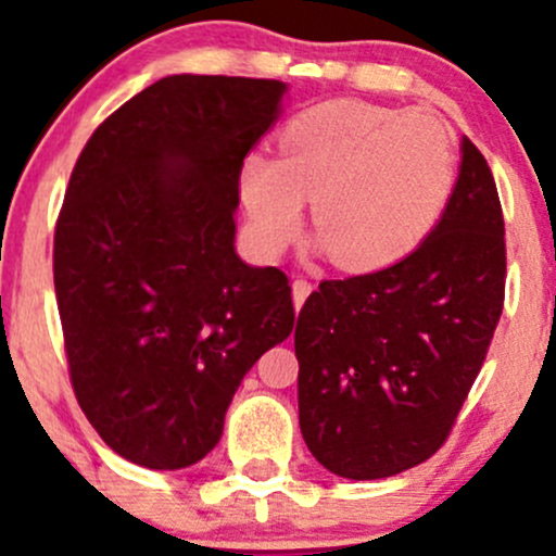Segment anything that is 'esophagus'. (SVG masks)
Instances as JSON below:
<instances>
[{
    "label": "esophagus",
    "mask_w": 556,
    "mask_h": 556,
    "mask_svg": "<svg viewBox=\"0 0 556 556\" xmlns=\"http://www.w3.org/2000/svg\"><path fill=\"white\" fill-rule=\"evenodd\" d=\"M312 282H306V279H295L293 282V304H295V309H301V306H304V301L309 299V293H312Z\"/></svg>",
    "instance_id": "1"
}]
</instances>
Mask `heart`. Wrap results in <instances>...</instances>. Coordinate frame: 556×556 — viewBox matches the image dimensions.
Segmentation results:
<instances>
[{
  "instance_id": "heart-1",
  "label": "heart",
  "mask_w": 556,
  "mask_h": 556,
  "mask_svg": "<svg viewBox=\"0 0 556 556\" xmlns=\"http://www.w3.org/2000/svg\"><path fill=\"white\" fill-rule=\"evenodd\" d=\"M454 182L457 144L444 117L339 99L295 115L279 134L277 161L247 155L239 195L261 255L295 242L312 201V226L336 266L377 271L430 237Z\"/></svg>"
}]
</instances>
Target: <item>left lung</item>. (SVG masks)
<instances>
[{
  "label": "left lung",
  "mask_w": 556,
  "mask_h": 556,
  "mask_svg": "<svg viewBox=\"0 0 556 556\" xmlns=\"http://www.w3.org/2000/svg\"><path fill=\"white\" fill-rule=\"evenodd\" d=\"M459 153L430 237L382 271L328 279L299 314L301 433L344 479H387L444 446L501 319V199L468 137Z\"/></svg>",
  "instance_id": "obj_1"
}]
</instances>
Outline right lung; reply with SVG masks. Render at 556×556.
<instances>
[{"label": "right lung", "mask_w": 556, "mask_h": 556, "mask_svg": "<svg viewBox=\"0 0 556 556\" xmlns=\"http://www.w3.org/2000/svg\"><path fill=\"white\" fill-rule=\"evenodd\" d=\"M288 86L172 75L91 134L55 223L70 379L112 452L153 470L206 457L257 357L295 312L279 268L233 237L239 172Z\"/></svg>", "instance_id": "1"}]
</instances>
